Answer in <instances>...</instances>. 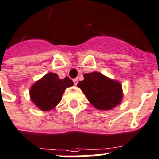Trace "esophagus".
<instances>
[{"label": "esophagus", "mask_w": 159, "mask_h": 159, "mask_svg": "<svg viewBox=\"0 0 159 159\" xmlns=\"http://www.w3.org/2000/svg\"><path fill=\"white\" fill-rule=\"evenodd\" d=\"M73 82H74L75 85H77V82H78V79H77V78H75V79H73Z\"/></svg>", "instance_id": "1"}]
</instances>
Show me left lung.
Here are the masks:
<instances>
[{
	"label": "left lung",
	"instance_id": "8db88e82",
	"mask_svg": "<svg viewBox=\"0 0 159 159\" xmlns=\"http://www.w3.org/2000/svg\"><path fill=\"white\" fill-rule=\"evenodd\" d=\"M84 80L78 82L90 103L98 110L107 111L118 106L122 101V86L98 72L86 73Z\"/></svg>",
	"mask_w": 159,
	"mask_h": 159
}]
</instances>
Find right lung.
I'll return each mask as SVG.
<instances>
[{"mask_svg": "<svg viewBox=\"0 0 159 159\" xmlns=\"http://www.w3.org/2000/svg\"><path fill=\"white\" fill-rule=\"evenodd\" d=\"M72 85L69 77L60 79L56 73L49 72L31 87L30 99L41 111H50L61 102L65 89Z\"/></svg>", "mask_w": 159, "mask_h": 159, "instance_id": "1", "label": "right lung"}]
</instances>
